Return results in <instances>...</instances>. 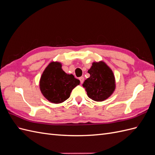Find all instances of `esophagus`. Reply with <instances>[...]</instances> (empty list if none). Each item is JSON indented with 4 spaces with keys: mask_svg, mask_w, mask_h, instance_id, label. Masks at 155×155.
<instances>
[{
    "mask_svg": "<svg viewBox=\"0 0 155 155\" xmlns=\"http://www.w3.org/2000/svg\"><path fill=\"white\" fill-rule=\"evenodd\" d=\"M84 79H85V78H84V77H80V78H79V80H80V82H81V84L84 81Z\"/></svg>",
    "mask_w": 155,
    "mask_h": 155,
    "instance_id": "obj_1",
    "label": "esophagus"
}]
</instances>
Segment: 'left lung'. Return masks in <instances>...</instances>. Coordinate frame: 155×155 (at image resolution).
Returning <instances> with one entry per match:
<instances>
[{
	"label": "left lung",
	"instance_id": "obj_1",
	"mask_svg": "<svg viewBox=\"0 0 155 155\" xmlns=\"http://www.w3.org/2000/svg\"><path fill=\"white\" fill-rule=\"evenodd\" d=\"M88 73L91 76L84 81L83 87L88 97L96 101H103L113 94L116 88L115 77L105 62H94Z\"/></svg>",
	"mask_w": 155,
	"mask_h": 155
}]
</instances>
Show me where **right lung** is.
<instances>
[{
  "mask_svg": "<svg viewBox=\"0 0 155 155\" xmlns=\"http://www.w3.org/2000/svg\"><path fill=\"white\" fill-rule=\"evenodd\" d=\"M80 81L72 74H67L60 62L51 61L46 67L39 81L42 94L52 104H59L67 100L72 91Z\"/></svg>",
  "mask_w": 155,
  "mask_h": 155,
  "instance_id": "obj_1",
  "label": "right lung"
}]
</instances>
